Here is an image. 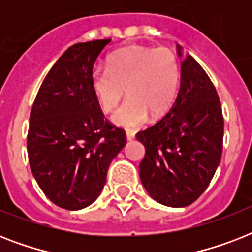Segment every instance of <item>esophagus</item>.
<instances>
[{
	"instance_id": "esophagus-1",
	"label": "esophagus",
	"mask_w": 252,
	"mask_h": 252,
	"mask_svg": "<svg viewBox=\"0 0 252 252\" xmlns=\"http://www.w3.org/2000/svg\"><path fill=\"white\" fill-rule=\"evenodd\" d=\"M126 140H128V141H132V140H134L133 132H126Z\"/></svg>"
}]
</instances>
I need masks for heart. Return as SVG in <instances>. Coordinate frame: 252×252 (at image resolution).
<instances>
[{"mask_svg":"<svg viewBox=\"0 0 252 252\" xmlns=\"http://www.w3.org/2000/svg\"><path fill=\"white\" fill-rule=\"evenodd\" d=\"M180 69L176 55L168 48L133 45L119 49L107 59L106 70H95L91 90L104 114L114 112L116 126L134 129L148 120H159L171 110L179 93Z\"/></svg>","mask_w":252,"mask_h":252,"instance_id":"heart-1","label":"heart"}]
</instances>
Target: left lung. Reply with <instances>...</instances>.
I'll list each match as a JSON object with an SVG mask.
<instances>
[{"label":"left lung","instance_id":"8db88e82","mask_svg":"<svg viewBox=\"0 0 252 252\" xmlns=\"http://www.w3.org/2000/svg\"><path fill=\"white\" fill-rule=\"evenodd\" d=\"M182 56V47L178 44ZM180 89L171 110L136 134L145 146L140 179L156 201L187 207L211 183L221 161L223 116L219 94L197 61H182Z\"/></svg>","mask_w":252,"mask_h":252}]
</instances>
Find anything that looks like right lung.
Returning a JSON list of instances; mask_svg holds the SVG:
<instances>
[{
    "instance_id": "right-lung-1",
    "label": "right lung",
    "mask_w": 252,
    "mask_h": 252,
    "mask_svg": "<svg viewBox=\"0 0 252 252\" xmlns=\"http://www.w3.org/2000/svg\"><path fill=\"white\" fill-rule=\"evenodd\" d=\"M110 41L69 47L45 76L30 114L32 175L44 195L68 211L94 203L126 142L124 129L104 118L91 90L94 63Z\"/></svg>"
}]
</instances>
